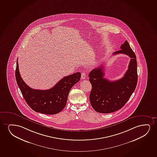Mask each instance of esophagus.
Listing matches in <instances>:
<instances>
[{"label": "esophagus", "mask_w": 157, "mask_h": 157, "mask_svg": "<svg viewBox=\"0 0 157 157\" xmlns=\"http://www.w3.org/2000/svg\"><path fill=\"white\" fill-rule=\"evenodd\" d=\"M86 73L85 72H82V79H85L86 78Z\"/></svg>", "instance_id": "34e87169"}]
</instances>
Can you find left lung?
<instances>
[{
    "instance_id": "1",
    "label": "left lung",
    "mask_w": 157,
    "mask_h": 157,
    "mask_svg": "<svg viewBox=\"0 0 157 157\" xmlns=\"http://www.w3.org/2000/svg\"><path fill=\"white\" fill-rule=\"evenodd\" d=\"M120 51L113 55L124 54L131 58L128 69L120 79L110 81L104 78L103 65L92 70L89 74L92 90L90 100L96 112L109 113L122 108L128 101L137 83L136 56L127 41L120 46Z\"/></svg>"
}]
</instances>
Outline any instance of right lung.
Wrapping results in <instances>:
<instances>
[{"label": "right lung", "mask_w": 157, "mask_h": 157, "mask_svg": "<svg viewBox=\"0 0 157 157\" xmlns=\"http://www.w3.org/2000/svg\"><path fill=\"white\" fill-rule=\"evenodd\" d=\"M15 77L17 84L29 106L36 112L55 114L65 108L70 90L79 81L81 73L77 72L63 78L49 90H35L27 85L21 77L17 59Z\"/></svg>", "instance_id": "1"}]
</instances>
